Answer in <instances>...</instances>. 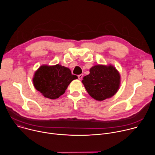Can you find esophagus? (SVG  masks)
Here are the masks:
<instances>
[{"instance_id": "34e87169", "label": "esophagus", "mask_w": 155, "mask_h": 155, "mask_svg": "<svg viewBox=\"0 0 155 155\" xmlns=\"http://www.w3.org/2000/svg\"><path fill=\"white\" fill-rule=\"evenodd\" d=\"M78 78L79 80H81L83 78V74H80L78 75Z\"/></svg>"}]
</instances>
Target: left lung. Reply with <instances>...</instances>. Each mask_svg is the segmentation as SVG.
<instances>
[{"mask_svg":"<svg viewBox=\"0 0 155 155\" xmlns=\"http://www.w3.org/2000/svg\"><path fill=\"white\" fill-rule=\"evenodd\" d=\"M90 72L83 77L82 83L93 98L101 101L115 94L120 86V76L114 66L97 65Z\"/></svg>","mask_w":155,"mask_h":155,"instance_id":"8db88e82","label":"left lung"}]
</instances>
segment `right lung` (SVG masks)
Wrapping results in <instances>:
<instances>
[{"mask_svg": "<svg viewBox=\"0 0 155 155\" xmlns=\"http://www.w3.org/2000/svg\"><path fill=\"white\" fill-rule=\"evenodd\" d=\"M77 78L69 69L59 64L42 65L35 72L33 83L35 89L45 97L55 99L62 95L70 83Z\"/></svg>", "mask_w": 155, "mask_h": 155, "instance_id": "1", "label": "right lung"}]
</instances>
